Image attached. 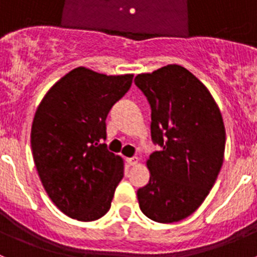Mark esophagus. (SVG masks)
Instances as JSON below:
<instances>
[{
    "label": "esophagus",
    "instance_id": "1",
    "mask_svg": "<svg viewBox=\"0 0 257 257\" xmlns=\"http://www.w3.org/2000/svg\"><path fill=\"white\" fill-rule=\"evenodd\" d=\"M126 163L128 166H135L138 163V158H126Z\"/></svg>",
    "mask_w": 257,
    "mask_h": 257
}]
</instances>
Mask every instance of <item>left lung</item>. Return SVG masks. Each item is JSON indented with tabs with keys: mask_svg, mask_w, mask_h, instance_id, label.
Segmentation results:
<instances>
[{
	"mask_svg": "<svg viewBox=\"0 0 257 257\" xmlns=\"http://www.w3.org/2000/svg\"><path fill=\"white\" fill-rule=\"evenodd\" d=\"M152 109L151 133L162 151L147 161L151 179L138 190L140 210L157 222L192 215L208 196L224 161L225 127L216 101L181 65L135 77Z\"/></svg>",
	"mask_w": 257,
	"mask_h": 257,
	"instance_id": "1",
	"label": "left lung"
}]
</instances>
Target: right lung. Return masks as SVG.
I'll return each mask as SVG.
<instances>
[{"label": "right lung", "mask_w": 257, "mask_h": 257, "mask_svg": "<svg viewBox=\"0 0 257 257\" xmlns=\"http://www.w3.org/2000/svg\"><path fill=\"white\" fill-rule=\"evenodd\" d=\"M133 77L78 67L50 88L36 110L31 147L38 176L54 205L72 219L94 221L110 208L123 161L101 142L106 115Z\"/></svg>", "instance_id": "right-lung-1"}]
</instances>
